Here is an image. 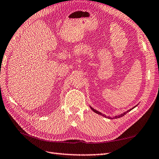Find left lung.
<instances>
[{
    "label": "left lung",
    "instance_id": "8db88e82",
    "mask_svg": "<svg viewBox=\"0 0 159 159\" xmlns=\"http://www.w3.org/2000/svg\"><path fill=\"white\" fill-rule=\"evenodd\" d=\"M136 106H135L133 108H135ZM90 108H91V109L92 110H93V111H94L95 113H97V114H100V115H101V116H104V117H106V116L105 115H104V114H101V112H99V111H97V110H95L94 109H93V107H90ZM133 108H132V109H129V110H128L127 111H126V112H125V113H123V114H120V115H118V116H114V118H111V117H107L108 118H109V119H115V118H120V117H122V116H124L126 114H127V113L129 112V111H130V110H131V109H133Z\"/></svg>",
    "mask_w": 159,
    "mask_h": 159
}]
</instances>
